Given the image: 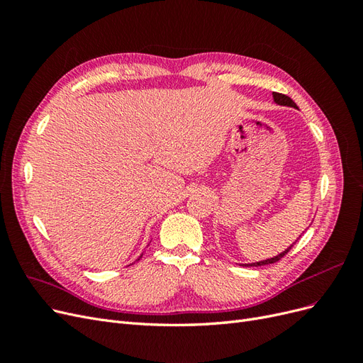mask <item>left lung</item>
<instances>
[{
    "mask_svg": "<svg viewBox=\"0 0 363 363\" xmlns=\"http://www.w3.org/2000/svg\"><path fill=\"white\" fill-rule=\"evenodd\" d=\"M272 98H274V103L279 104V106H288V107L296 108V104L291 100L289 96H286V95L272 92ZM291 247H292V245H291ZM291 247H288L286 250L281 251L280 255L274 256V257H271V259H265V260H260V262H252V263H244V265H245V267H262V265H269V263H276V262H279L284 255H286V252L291 250Z\"/></svg>",
    "mask_w": 363,
    "mask_h": 363,
    "instance_id": "obj_1",
    "label": "left lung"
}]
</instances>
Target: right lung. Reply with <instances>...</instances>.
<instances>
[{
	"mask_svg": "<svg viewBox=\"0 0 363 363\" xmlns=\"http://www.w3.org/2000/svg\"><path fill=\"white\" fill-rule=\"evenodd\" d=\"M140 257H142V255H140V256H139V257H138V259H136V262H138V260H139V259H140Z\"/></svg>",
	"mask_w": 363,
	"mask_h": 363,
	"instance_id": "right-lung-1",
	"label": "right lung"
}]
</instances>
